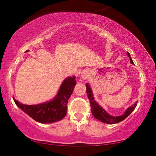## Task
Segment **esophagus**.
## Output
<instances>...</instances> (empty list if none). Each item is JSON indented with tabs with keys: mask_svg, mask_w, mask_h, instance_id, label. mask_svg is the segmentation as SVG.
Masks as SVG:
<instances>
[{
	"mask_svg": "<svg viewBox=\"0 0 156 156\" xmlns=\"http://www.w3.org/2000/svg\"><path fill=\"white\" fill-rule=\"evenodd\" d=\"M88 76H89V73H88L87 71H84L81 73V78H82L83 79H84V80L87 79Z\"/></svg>",
	"mask_w": 156,
	"mask_h": 156,
	"instance_id": "1",
	"label": "esophagus"
}]
</instances>
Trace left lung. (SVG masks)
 <instances>
[{
	"instance_id": "left-lung-1",
	"label": "left lung",
	"mask_w": 156,
	"mask_h": 156,
	"mask_svg": "<svg viewBox=\"0 0 156 156\" xmlns=\"http://www.w3.org/2000/svg\"><path fill=\"white\" fill-rule=\"evenodd\" d=\"M127 55L130 59V63L132 64H134V62L132 61V58L130 57V54L128 52H127ZM86 92H87L88 99H89L90 102L92 115H94V117L96 118V119L100 120V121L103 122H106L107 124H115V123H118L122 121L123 120H125V118H126L127 116L134 110V108H135L136 105H137V101H136L133 105L130 106L129 108H127L122 115L119 116H113L108 114V113L106 112L101 106H99L98 103L95 101L94 96H93L92 90L91 89L90 85H89V83H86Z\"/></svg>"
}]
</instances>
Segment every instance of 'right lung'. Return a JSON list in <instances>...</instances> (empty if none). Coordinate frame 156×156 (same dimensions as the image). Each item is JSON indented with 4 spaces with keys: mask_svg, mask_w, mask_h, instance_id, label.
<instances>
[{
    "mask_svg": "<svg viewBox=\"0 0 156 156\" xmlns=\"http://www.w3.org/2000/svg\"><path fill=\"white\" fill-rule=\"evenodd\" d=\"M76 85L75 76L65 78L54 98L42 104L26 105L19 102L14 97L13 99L19 108L36 121L40 123L55 122L66 116L67 103Z\"/></svg>",
    "mask_w": 156,
    "mask_h": 156,
    "instance_id": "right-lung-1",
    "label": "right lung"
}]
</instances>
